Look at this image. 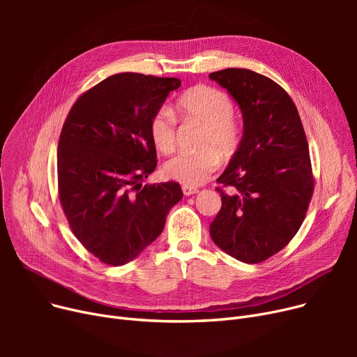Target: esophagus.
Returning <instances> with one entry per match:
<instances>
[{
	"mask_svg": "<svg viewBox=\"0 0 357 357\" xmlns=\"http://www.w3.org/2000/svg\"><path fill=\"white\" fill-rule=\"evenodd\" d=\"M182 191H183V194H185L186 197H190V195L197 194V192H198V188H194V186H182Z\"/></svg>",
	"mask_w": 357,
	"mask_h": 357,
	"instance_id": "34e87169",
	"label": "esophagus"
}]
</instances>
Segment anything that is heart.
Instances as JSON below:
<instances>
[{"label": "heart", "instance_id": "heart-1", "mask_svg": "<svg viewBox=\"0 0 357 357\" xmlns=\"http://www.w3.org/2000/svg\"><path fill=\"white\" fill-rule=\"evenodd\" d=\"M176 108L186 119L204 126L197 152H179L165 163V175L185 186H199L220 167V156L236 155L243 137V123L234 112L227 92L215 86L197 85L176 100ZM150 137L158 150L171 153L176 144V120L167 108H159L150 120Z\"/></svg>", "mask_w": 357, "mask_h": 357}]
</instances>
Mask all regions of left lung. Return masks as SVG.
Wrapping results in <instances>:
<instances>
[{
    "instance_id": "8db88e82",
    "label": "left lung",
    "mask_w": 357,
    "mask_h": 357,
    "mask_svg": "<svg viewBox=\"0 0 357 357\" xmlns=\"http://www.w3.org/2000/svg\"><path fill=\"white\" fill-rule=\"evenodd\" d=\"M208 78L230 92L245 126L217 179L221 210L210 234L227 255L260 264L282 250L305 218L314 191L307 136L288 92L265 75L229 68Z\"/></svg>"
}]
</instances>
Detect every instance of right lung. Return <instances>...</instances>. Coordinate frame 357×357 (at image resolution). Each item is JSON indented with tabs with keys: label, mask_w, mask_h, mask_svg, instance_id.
<instances>
[{
	"label": "right lung",
	"mask_w": 357,
	"mask_h": 357,
	"mask_svg": "<svg viewBox=\"0 0 357 357\" xmlns=\"http://www.w3.org/2000/svg\"><path fill=\"white\" fill-rule=\"evenodd\" d=\"M178 78L124 72L75 101L58 144V191L69 227L102 264L137 257L182 198L178 182H142L156 165L150 120Z\"/></svg>",
	"instance_id": "obj_1"
}]
</instances>
